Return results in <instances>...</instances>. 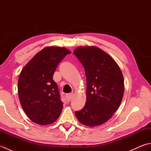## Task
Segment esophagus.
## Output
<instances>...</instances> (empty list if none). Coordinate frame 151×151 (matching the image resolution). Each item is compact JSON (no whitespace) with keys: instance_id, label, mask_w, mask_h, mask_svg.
<instances>
[{"instance_id":"1","label":"esophagus","mask_w":151,"mask_h":151,"mask_svg":"<svg viewBox=\"0 0 151 151\" xmlns=\"http://www.w3.org/2000/svg\"><path fill=\"white\" fill-rule=\"evenodd\" d=\"M73 93H67L65 95V98L67 99V101H70V99H72V97H73Z\"/></svg>"}]
</instances>
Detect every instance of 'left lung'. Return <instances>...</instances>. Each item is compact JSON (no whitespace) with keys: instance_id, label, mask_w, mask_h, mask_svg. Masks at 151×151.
Wrapping results in <instances>:
<instances>
[{"instance_id":"1","label":"left lung","mask_w":151,"mask_h":151,"mask_svg":"<svg viewBox=\"0 0 151 151\" xmlns=\"http://www.w3.org/2000/svg\"><path fill=\"white\" fill-rule=\"evenodd\" d=\"M74 54L84 67L87 99L75 115L81 123L95 127L110 119L119 106L124 93V80L112 58L95 47H80Z\"/></svg>"}]
</instances>
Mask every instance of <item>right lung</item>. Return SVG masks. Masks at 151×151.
<instances>
[{
	"mask_svg": "<svg viewBox=\"0 0 151 151\" xmlns=\"http://www.w3.org/2000/svg\"><path fill=\"white\" fill-rule=\"evenodd\" d=\"M70 52L65 48L45 47L22 70L18 81L21 106L30 120L41 125L54 123L61 114L63 102L53 75Z\"/></svg>",
	"mask_w": 151,
	"mask_h": 151,
	"instance_id": "1",
	"label": "right lung"
}]
</instances>
